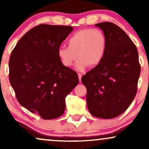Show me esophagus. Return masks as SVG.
<instances>
[{"instance_id": "obj_1", "label": "esophagus", "mask_w": 149, "mask_h": 149, "mask_svg": "<svg viewBox=\"0 0 149 149\" xmlns=\"http://www.w3.org/2000/svg\"><path fill=\"white\" fill-rule=\"evenodd\" d=\"M78 78H79V80H80V82L81 81V78H82V76H83V75L81 74V73H78Z\"/></svg>"}]
</instances>
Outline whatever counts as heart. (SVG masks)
I'll return each mask as SVG.
<instances>
[{"label":"heart","mask_w":149,"mask_h":149,"mask_svg":"<svg viewBox=\"0 0 149 149\" xmlns=\"http://www.w3.org/2000/svg\"><path fill=\"white\" fill-rule=\"evenodd\" d=\"M68 45L58 48L57 54L61 64L71 67L76 64L78 71H84L89 66H98L106 54L107 40L105 34L98 29H85L76 32L68 40Z\"/></svg>","instance_id":"b5f03b06"}]
</instances>
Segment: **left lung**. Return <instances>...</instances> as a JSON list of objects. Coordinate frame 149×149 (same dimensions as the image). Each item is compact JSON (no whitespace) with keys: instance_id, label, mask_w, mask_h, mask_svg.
Wrapping results in <instances>:
<instances>
[{"instance_id":"8db88e82","label":"left lung","mask_w":149,"mask_h":149,"mask_svg":"<svg viewBox=\"0 0 149 149\" xmlns=\"http://www.w3.org/2000/svg\"><path fill=\"white\" fill-rule=\"evenodd\" d=\"M107 40L98 66L81 78L87 88V106L97 118L111 119L127 110L136 96L141 66L136 47L127 33L111 22L95 24Z\"/></svg>"}]
</instances>
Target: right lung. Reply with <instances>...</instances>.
I'll return each mask as SVG.
<instances>
[{
    "instance_id": "add662e5",
    "label": "right lung",
    "mask_w": 149,
    "mask_h": 149,
    "mask_svg": "<svg viewBox=\"0 0 149 149\" xmlns=\"http://www.w3.org/2000/svg\"><path fill=\"white\" fill-rule=\"evenodd\" d=\"M72 31L69 26L40 24L20 38L10 55L9 79L18 102L42 119L63 115L65 98L79 82L57 54Z\"/></svg>"
}]
</instances>
